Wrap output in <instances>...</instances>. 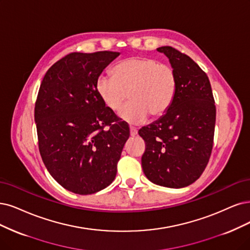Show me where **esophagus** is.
I'll use <instances>...</instances> for the list:
<instances>
[{
	"label": "esophagus",
	"mask_w": 250,
	"mask_h": 250,
	"mask_svg": "<svg viewBox=\"0 0 250 250\" xmlns=\"http://www.w3.org/2000/svg\"><path fill=\"white\" fill-rule=\"evenodd\" d=\"M130 133H131V136H132V137H135V136L137 135V133H138V130H137L136 127L131 126V127H130Z\"/></svg>",
	"instance_id": "34e87169"
}]
</instances>
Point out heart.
I'll return each mask as SVG.
<instances>
[{
	"label": "heart",
	"instance_id": "heart-1",
	"mask_svg": "<svg viewBox=\"0 0 250 250\" xmlns=\"http://www.w3.org/2000/svg\"><path fill=\"white\" fill-rule=\"evenodd\" d=\"M112 76L98 78V95L112 111L122 108L128 96L131 101L119 116L133 125L144 123L149 113L153 117L165 114L177 88L174 68L153 58L127 59L112 69Z\"/></svg>",
	"mask_w": 250,
	"mask_h": 250
}]
</instances>
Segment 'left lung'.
I'll return each mask as SVG.
<instances>
[{
  "label": "left lung",
  "instance_id": "1",
  "mask_svg": "<svg viewBox=\"0 0 250 250\" xmlns=\"http://www.w3.org/2000/svg\"><path fill=\"white\" fill-rule=\"evenodd\" d=\"M176 72L177 88L166 113L139 130L146 144L145 176L161 187L181 188L204 172L213 146L216 108L206 73L188 55L159 47Z\"/></svg>",
  "mask_w": 250,
  "mask_h": 250
}]
</instances>
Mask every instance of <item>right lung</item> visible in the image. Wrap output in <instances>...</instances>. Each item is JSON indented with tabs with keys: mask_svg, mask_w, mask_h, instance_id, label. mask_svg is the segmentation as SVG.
I'll use <instances>...</instances> for the list:
<instances>
[{
	"mask_svg": "<svg viewBox=\"0 0 250 250\" xmlns=\"http://www.w3.org/2000/svg\"><path fill=\"white\" fill-rule=\"evenodd\" d=\"M114 51L72 52L48 69L35 104L39 151L61 186L78 195L104 189L114 180L130 127L98 95L101 73Z\"/></svg>",
	"mask_w": 250,
	"mask_h": 250,
	"instance_id": "1",
	"label": "right lung"
}]
</instances>
